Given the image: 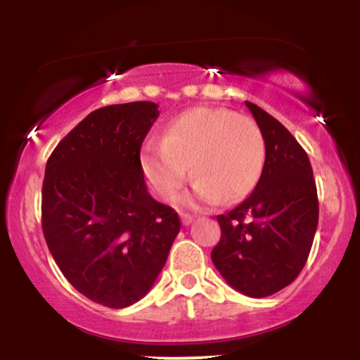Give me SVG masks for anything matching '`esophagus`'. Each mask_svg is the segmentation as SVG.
Masks as SVG:
<instances>
[{
    "label": "esophagus",
    "instance_id": "obj_1",
    "mask_svg": "<svg viewBox=\"0 0 360 360\" xmlns=\"http://www.w3.org/2000/svg\"><path fill=\"white\" fill-rule=\"evenodd\" d=\"M193 220H194L193 214H189V213H181V221H183V225H184V226L191 225Z\"/></svg>",
    "mask_w": 360,
    "mask_h": 360
}]
</instances>
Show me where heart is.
I'll use <instances>...</instances> for the list:
<instances>
[{
    "instance_id": "obj_1",
    "label": "heart",
    "mask_w": 360,
    "mask_h": 360,
    "mask_svg": "<svg viewBox=\"0 0 360 360\" xmlns=\"http://www.w3.org/2000/svg\"><path fill=\"white\" fill-rule=\"evenodd\" d=\"M266 142L250 118L226 108H193L169 122L162 140L146 143L143 177L164 201L179 196L189 166L196 181L189 201L232 205L243 200L262 174Z\"/></svg>"
}]
</instances>
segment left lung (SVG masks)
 <instances>
[{
    "mask_svg": "<svg viewBox=\"0 0 360 360\" xmlns=\"http://www.w3.org/2000/svg\"><path fill=\"white\" fill-rule=\"evenodd\" d=\"M245 105L262 131L266 162L250 196L217 217L221 238L212 260L233 289L266 298L291 284L307 264L318 226V196L298 140L267 111Z\"/></svg>",
    "mask_w": 360,
    "mask_h": 360,
    "instance_id": "8db88e82",
    "label": "left lung"
}]
</instances>
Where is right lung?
Segmentation results:
<instances>
[{"instance_id": "1", "label": "right lung", "mask_w": 360, "mask_h": 360, "mask_svg": "<svg viewBox=\"0 0 360 360\" xmlns=\"http://www.w3.org/2000/svg\"><path fill=\"white\" fill-rule=\"evenodd\" d=\"M159 105L135 101L89 113L53 148L42 186V230L62 274L108 308L154 286L181 230L147 191L140 148Z\"/></svg>"}]
</instances>
